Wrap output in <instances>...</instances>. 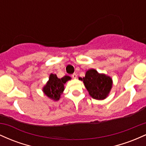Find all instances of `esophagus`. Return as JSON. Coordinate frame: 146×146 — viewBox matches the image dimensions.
<instances>
[{
    "label": "esophagus",
    "instance_id": "obj_1",
    "mask_svg": "<svg viewBox=\"0 0 146 146\" xmlns=\"http://www.w3.org/2000/svg\"><path fill=\"white\" fill-rule=\"evenodd\" d=\"M71 76L73 79H76L77 78V74H76V73H73V74H72Z\"/></svg>",
    "mask_w": 146,
    "mask_h": 146
}]
</instances>
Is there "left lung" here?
<instances>
[{
    "mask_svg": "<svg viewBox=\"0 0 146 146\" xmlns=\"http://www.w3.org/2000/svg\"><path fill=\"white\" fill-rule=\"evenodd\" d=\"M79 80L83 81L90 96L98 100L106 98L113 86V80L110 77L99 73L93 68L86 71L84 78H80Z\"/></svg>",
    "mask_w": 146,
    "mask_h": 146,
    "instance_id": "obj_1",
    "label": "left lung"
}]
</instances>
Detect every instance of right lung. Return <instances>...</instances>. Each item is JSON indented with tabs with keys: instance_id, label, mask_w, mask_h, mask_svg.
<instances>
[{
	"instance_id": "add662e5",
	"label": "right lung",
	"mask_w": 146,
	"mask_h": 146,
	"mask_svg": "<svg viewBox=\"0 0 146 146\" xmlns=\"http://www.w3.org/2000/svg\"><path fill=\"white\" fill-rule=\"evenodd\" d=\"M69 80H71L69 76L66 75L60 79L56 74L51 73L47 83L43 87V92L48 98L54 101H58L60 100V95L62 94L64 90V84Z\"/></svg>"
}]
</instances>
